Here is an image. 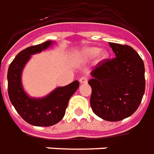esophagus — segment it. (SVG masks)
Listing matches in <instances>:
<instances>
[{
    "mask_svg": "<svg viewBox=\"0 0 154 154\" xmlns=\"http://www.w3.org/2000/svg\"><path fill=\"white\" fill-rule=\"evenodd\" d=\"M87 81H88V79H87V77H86V76H83V77H81V78L79 79V83H80L81 84L87 83Z\"/></svg>",
    "mask_w": 154,
    "mask_h": 154,
    "instance_id": "34e87169",
    "label": "esophagus"
}]
</instances>
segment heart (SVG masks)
Returning a JSON list of instances; mask_svg holds the SVG:
<instances>
[{
	"mask_svg": "<svg viewBox=\"0 0 154 154\" xmlns=\"http://www.w3.org/2000/svg\"><path fill=\"white\" fill-rule=\"evenodd\" d=\"M98 56V61H104L109 57V53L105 50H100L97 47H86L79 53V57L82 60H89L94 56Z\"/></svg>",
	"mask_w": 154,
	"mask_h": 154,
	"instance_id": "1",
	"label": "heart"
}]
</instances>
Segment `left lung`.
Here are the masks:
<instances>
[{
	"instance_id": "obj_1",
	"label": "left lung",
	"mask_w": 154,
	"mask_h": 154,
	"mask_svg": "<svg viewBox=\"0 0 154 154\" xmlns=\"http://www.w3.org/2000/svg\"><path fill=\"white\" fill-rule=\"evenodd\" d=\"M116 57L98 63L88 81L91 87V106L103 120L121 121L132 115L145 93V66L134 49L110 43Z\"/></svg>"
}]
</instances>
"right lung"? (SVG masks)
<instances>
[{"mask_svg": "<svg viewBox=\"0 0 154 154\" xmlns=\"http://www.w3.org/2000/svg\"><path fill=\"white\" fill-rule=\"evenodd\" d=\"M55 41L48 40L43 44L24 49L17 54L8 70V97L17 113L28 123L35 126H51L61 121L65 114L68 101L79 87L78 80L64 87H58L42 98L29 96L22 84V72L34 54L40 53Z\"/></svg>", "mask_w": 154, "mask_h": 154, "instance_id": "right-lung-1", "label": "right lung"}]
</instances>
